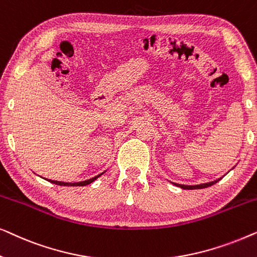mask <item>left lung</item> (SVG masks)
Returning a JSON list of instances; mask_svg holds the SVG:
<instances>
[{
    "label": "left lung",
    "mask_w": 257,
    "mask_h": 257,
    "mask_svg": "<svg viewBox=\"0 0 257 257\" xmlns=\"http://www.w3.org/2000/svg\"><path fill=\"white\" fill-rule=\"evenodd\" d=\"M220 179H217V180H214L212 182H207V184H201V185H195V186H187V185H180V184H174V182H172V184H174L175 186H178V187L180 188H184V189H200V188H207L209 187V186H212L214 184H216L217 181H219Z\"/></svg>",
    "instance_id": "obj_1"
}]
</instances>
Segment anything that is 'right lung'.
<instances>
[{
	"instance_id": "obj_1",
	"label": "right lung",
	"mask_w": 257,
	"mask_h": 257,
	"mask_svg": "<svg viewBox=\"0 0 257 257\" xmlns=\"http://www.w3.org/2000/svg\"><path fill=\"white\" fill-rule=\"evenodd\" d=\"M103 174V173H101ZM101 174L97 175V177H94L92 179H89V180H85V181H80V182H73V184H70V182H62V181H55V180H49L50 182H52V184H56V185H59V186H86L91 184V182H93L96 179H98L100 177Z\"/></svg>"
}]
</instances>
